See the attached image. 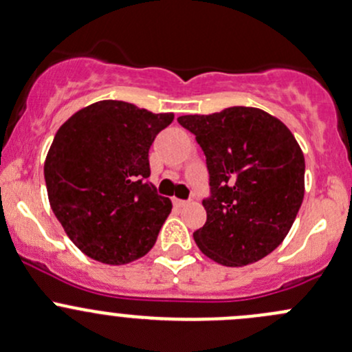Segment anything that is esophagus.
Listing matches in <instances>:
<instances>
[{
  "label": "esophagus",
  "instance_id": "34e87169",
  "mask_svg": "<svg viewBox=\"0 0 352 352\" xmlns=\"http://www.w3.org/2000/svg\"><path fill=\"white\" fill-rule=\"evenodd\" d=\"M173 206H175V207H184V206H187V202L186 201H180V199H173Z\"/></svg>",
  "mask_w": 352,
  "mask_h": 352
}]
</instances>
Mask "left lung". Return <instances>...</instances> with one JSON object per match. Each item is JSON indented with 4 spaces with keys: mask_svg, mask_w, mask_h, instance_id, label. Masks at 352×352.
Segmentation results:
<instances>
[{
    "mask_svg": "<svg viewBox=\"0 0 352 352\" xmlns=\"http://www.w3.org/2000/svg\"><path fill=\"white\" fill-rule=\"evenodd\" d=\"M177 121L194 133L209 168L207 221L194 232L199 250L224 266L260 261L282 244L302 206L300 145L278 118L248 106Z\"/></svg>",
    "mask_w": 352,
    "mask_h": 352,
    "instance_id": "left-lung-1",
    "label": "left lung"
}]
</instances>
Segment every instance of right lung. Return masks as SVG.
<instances>
[{
    "mask_svg": "<svg viewBox=\"0 0 352 352\" xmlns=\"http://www.w3.org/2000/svg\"><path fill=\"white\" fill-rule=\"evenodd\" d=\"M172 121L173 113L106 99L55 133L43 165L50 207L92 260L126 265L153 248L172 202L148 182V150Z\"/></svg>",
    "mask_w": 352,
    "mask_h": 352,
    "instance_id": "add662e5",
    "label": "right lung"
}]
</instances>
